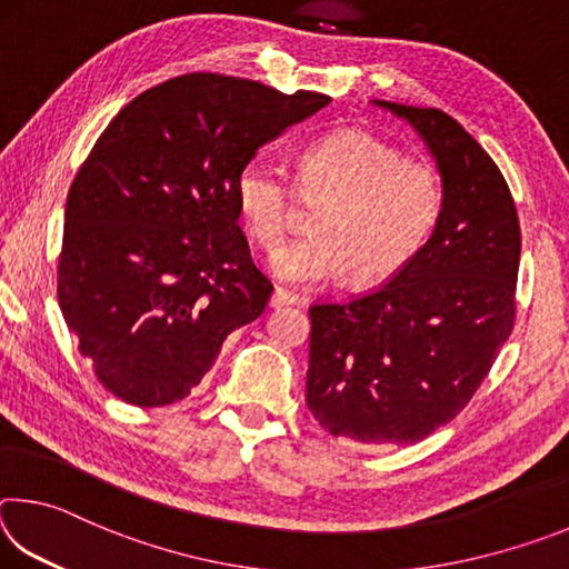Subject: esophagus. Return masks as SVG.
I'll return each instance as SVG.
<instances>
[{"label":"esophagus","instance_id":"34e87169","mask_svg":"<svg viewBox=\"0 0 569 569\" xmlns=\"http://www.w3.org/2000/svg\"><path fill=\"white\" fill-rule=\"evenodd\" d=\"M298 301V296L296 293H291V291H286V288H276V291L271 293V308H281V306H291V303H296Z\"/></svg>","mask_w":569,"mask_h":569}]
</instances>
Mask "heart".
Instances as JSON below:
<instances>
[{
    "mask_svg": "<svg viewBox=\"0 0 569 569\" xmlns=\"http://www.w3.org/2000/svg\"><path fill=\"white\" fill-rule=\"evenodd\" d=\"M296 186L316 200L311 236L278 246L271 273L286 283H329L346 273L353 288L379 286L427 246L441 216V180L427 160L401 158L377 134L341 130L308 146L296 160ZM236 206L248 236L271 248L288 216L286 178L266 160L236 176Z\"/></svg>",
    "mask_w": 569,
    "mask_h": 569,
    "instance_id": "b5f03b06",
    "label": "heart"
}]
</instances>
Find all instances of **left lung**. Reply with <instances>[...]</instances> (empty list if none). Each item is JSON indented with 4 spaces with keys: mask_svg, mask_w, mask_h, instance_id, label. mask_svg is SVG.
I'll return each instance as SVG.
<instances>
[{
    "mask_svg": "<svg viewBox=\"0 0 569 569\" xmlns=\"http://www.w3.org/2000/svg\"><path fill=\"white\" fill-rule=\"evenodd\" d=\"M407 120L441 176V216L377 291L308 308L306 403L333 437L413 445L475 397L515 326L517 208L485 148L435 108L373 100Z\"/></svg>",
    "mask_w": 569,
    "mask_h": 569,
    "instance_id": "obj_1",
    "label": "left lung"
}]
</instances>
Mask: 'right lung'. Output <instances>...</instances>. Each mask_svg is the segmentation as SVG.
<instances>
[{"instance_id": "obj_1", "label": "right lung", "mask_w": 569, "mask_h": 569, "mask_svg": "<svg viewBox=\"0 0 569 569\" xmlns=\"http://www.w3.org/2000/svg\"><path fill=\"white\" fill-rule=\"evenodd\" d=\"M331 102L192 72L114 114L67 196L57 298L102 387L132 407L186 399L273 286L238 226L236 176Z\"/></svg>"}]
</instances>
